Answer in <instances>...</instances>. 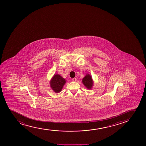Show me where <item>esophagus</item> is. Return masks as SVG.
Returning <instances> with one entry per match:
<instances>
[{
	"label": "esophagus",
	"mask_w": 146,
	"mask_h": 146,
	"mask_svg": "<svg viewBox=\"0 0 146 146\" xmlns=\"http://www.w3.org/2000/svg\"><path fill=\"white\" fill-rule=\"evenodd\" d=\"M72 80L73 81V82H76L77 81V79H76V78H73V79H72Z\"/></svg>",
	"instance_id": "esophagus-1"
}]
</instances>
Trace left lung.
I'll use <instances>...</instances> for the list:
<instances>
[{"label": "left lung", "mask_w": 146, "mask_h": 146, "mask_svg": "<svg viewBox=\"0 0 146 146\" xmlns=\"http://www.w3.org/2000/svg\"><path fill=\"white\" fill-rule=\"evenodd\" d=\"M82 84L89 90L92 89L94 85V82L92 77L89 74H87L82 80Z\"/></svg>", "instance_id": "obj_1"}]
</instances>
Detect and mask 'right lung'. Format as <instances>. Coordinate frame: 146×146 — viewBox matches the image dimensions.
<instances>
[{"label":"right lung","mask_w":146,"mask_h":146,"mask_svg":"<svg viewBox=\"0 0 146 146\" xmlns=\"http://www.w3.org/2000/svg\"><path fill=\"white\" fill-rule=\"evenodd\" d=\"M66 83V80L58 74H54L50 81V86L56 93L61 92Z\"/></svg>","instance_id":"right-lung-1"}]
</instances>
